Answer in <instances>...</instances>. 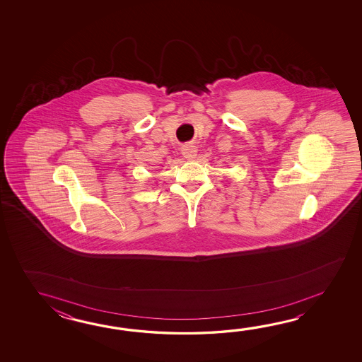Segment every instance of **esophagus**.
I'll return each mask as SVG.
<instances>
[{
  "label": "esophagus",
  "instance_id": "1",
  "mask_svg": "<svg viewBox=\"0 0 362 362\" xmlns=\"http://www.w3.org/2000/svg\"><path fill=\"white\" fill-rule=\"evenodd\" d=\"M181 151H182V155H184L186 159H194L197 156L198 148H197V146L192 145V144H187V145L182 146Z\"/></svg>",
  "mask_w": 362,
  "mask_h": 362
}]
</instances>
